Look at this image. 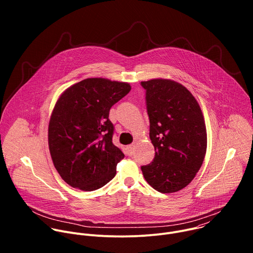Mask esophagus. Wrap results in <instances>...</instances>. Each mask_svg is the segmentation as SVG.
Instances as JSON below:
<instances>
[{"instance_id": "1", "label": "esophagus", "mask_w": 253, "mask_h": 253, "mask_svg": "<svg viewBox=\"0 0 253 253\" xmlns=\"http://www.w3.org/2000/svg\"><path fill=\"white\" fill-rule=\"evenodd\" d=\"M134 146H135V143H132V144H130V145L127 146L126 149H127V153H128L129 156L133 155V153H134Z\"/></svg>"}]
</instances>
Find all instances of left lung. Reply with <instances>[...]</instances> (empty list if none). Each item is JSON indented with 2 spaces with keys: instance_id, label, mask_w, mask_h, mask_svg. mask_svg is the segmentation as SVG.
Returning <instances> with one entry per match:
<instances>
[{
  "instance_id": "8db88e82",
  "label": "left lung",
  "mask_w": 253,
  "mask_h": 253,
  "mask_svg": "<svg viewBox=\"0 0 253 253\" xmlns=\"http://www.w3.org/2000/svg\"><path fill=\"white\" fill-rule=\"evenodd\" d=\"M146 90L153 161L141 170L150 186L161 193L186 187L200 169L207 147L200 106L181 84L168 79L141 82Z\"/></svg>"
}]
</instances>
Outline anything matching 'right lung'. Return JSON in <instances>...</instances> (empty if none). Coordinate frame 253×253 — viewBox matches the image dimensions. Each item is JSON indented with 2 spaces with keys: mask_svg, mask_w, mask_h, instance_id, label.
<instances>
[{
  "mask_svg": "<svg viewBox=\"0 0 253 253\" xmlns=\"http://www.w3.org/2000/svg\"><path fill=\"white\" fill-rule=\"evenodd\" d=\"M130 90L125 82L88 78L58 99L49 122V149L56 170L70 186L93 191L116 175L124 154L112 142L109 111Z\"/></svg>",
  "mask_w": 253,
  "mask_h": 253,
  "instance_id": "add662e5",
  "label": "right lung"
}]
</instances>
